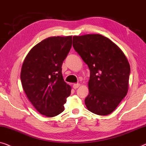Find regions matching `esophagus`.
I'll return each instance as SVG.
<instances>
[{"mask_svg": "<svg viewBox=\"0 0 146 146\" xmlns=\"http://www.w3.org/2000/svg\"><path fill=\"white\" fill-rule=\"evenodd\" d=\"M79 86H80L79 83H74L73 85V87L74 89H77V88L79 87Z\"/></svg>", "mask_w": 146, "mask_h": 146, "instance_id": "obj_1", "label": "esophagus"}]
</instances>
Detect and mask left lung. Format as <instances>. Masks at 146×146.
<instances>
[{
  "label": "left lung",
  "mask_w": 146,
  "mask_h": 146,
  "mask_svg": "<svg viewBox=\"0 0 146 146\" xmlns=\"http://www.w3.org/2000/svg\"><path fill=\"white\" fill-rule=\"evenodd\" d=\"M73 46L90 70L86 106L94 114H110L128 93V59L118 46L100 34L73 36Z\"/></svg>",
  "instance_id": "left-lung-1"
}]
</instances>
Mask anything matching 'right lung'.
Returning <instances> with one entry per match:
<instances>
[{"instance_id":"right-lung-1","label":"right lung","mask_w":146,"mask_h":146,"mask_svg":"<svg viewBox=\"0 0 146 146\" xmlns=\"http://www.w3.org/2000/svg\"><path fill=\"white\" fill-rule=\"evenodd\" d=\"M71 46V36L50 37L30 51L22 65L20 79L24 91L34 108L48 117L61 113L71 94L61 67Z\"/></svg>"}]
</instances>
